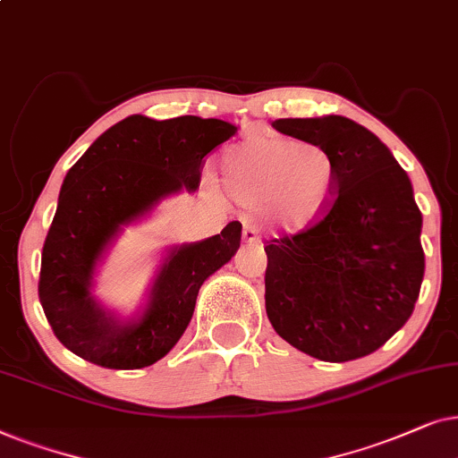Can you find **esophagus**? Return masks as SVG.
<instances>
[{"instance_id": "34e87169", "label": "esophagus", "mask_w": 458, "mask_h": 458, "mask_svg": "<svg viewBox=\"0 0 458 458\" xmlns=\"http://www.w3.org/2000/svg\"><path fill=\"white\" fill-rule=\"evenodd\" d=\"M242 241L247 242V245H261V230L259 225L255 224H245V228H242Z\"/></svg>"}]
</instances>
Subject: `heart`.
Returning <instances> with one entry per match:
<instances>
[{"label": "heart", "instance_id": "b5f03b06", "mask_svg": "<svg viewBox=\"0 0 458 458\" xmlns=\"http://www.w3.org/2000/svg\"><path fill=\"white\" fill-rule=\"evenodd\" d=\"M225 191L261 207L286 230L300 233L327 216L339 188V165L325 146L259 131L225 148L219 161Z\"/></svg>", "mask_w": 458, "mask_h": 458}]
</instances>
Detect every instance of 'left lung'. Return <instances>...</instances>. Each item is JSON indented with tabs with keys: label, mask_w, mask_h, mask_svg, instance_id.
<instances>
[{
	"label": "left lung",
	"mask_w": 458,
	"mask_h": 458,
	"mask_svg": "<svg viewBox=\"0 0 458 458\" xmlns=\"http://www.w3.org/2000/svg\"><path fill=\"white\" fill-rule=\"evenodd\" d=\"M272 127L325 146L339 165V188L318 224L264 247L267 318L318 360L369 356L406 325L423 283V217L411 180L352 119H278Z\"/></svg>",
	"instance_id": "8db88e82"
}]
</instances>
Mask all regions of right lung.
I'll list each match as a JSON object with an SVG mask.
<instances>
[{
    "instance_id": "obj_1",
    "label": "right lung",
    "mask_w": 458,
    "mask_h": 458,
    "mask_svg": "<svg viewBox=\"0 0 458 458\" xmlns=\"http://www.w3.org/2000/svg\"><path fill=\"white\" fill-rule=\"evenodd\" d=\"M236 127L192 114L155 121L131 114L106 130L66 174L41 251L39 301L66 350L105 369L133 370L161 360L184 335L200 284L241 247V222L175 247L157 274L138 320H114L91 297V274L121 225L158 200L200 184L205 157Z\"/></svg>"
}]
</instances>
